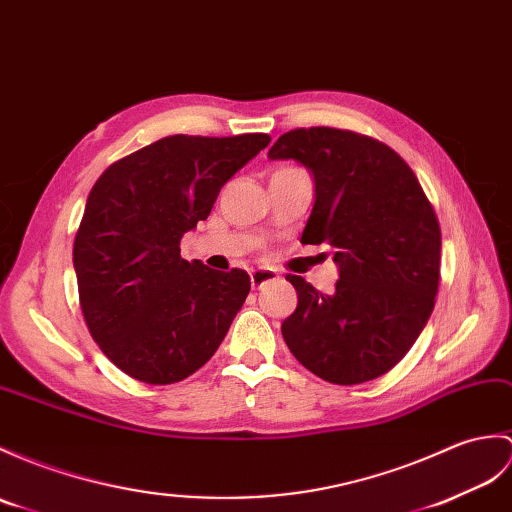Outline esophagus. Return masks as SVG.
<instances>
[{
    "label": "esophagus",
    "instance_id": "esophagus-1",
    "mask_svg": "<svg viewBox=\"0 0 512 512\" xmlns=\"http://www.w3.org/2000/svg\"><path fill=\"white\" fill-rule=\"evenodd\" d=\"M279 279V275L275 270H270V268H257V270H253L251 272V285L253 288H264L266 283H272V281H277Z\"/></svg>",
    "mask_w": 512,
    "mask_h": 512
}]
</instances>
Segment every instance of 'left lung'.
I'll return each mask as SVG.
<instances>
[{
	"label": "left lung",
	"instance_id": "8db88e82",
	"mask_svg": "<svg viewBox=\"0 0 512 512\" xmlns=\"http://www.w3.org/2000/svg\"><path fill=\"white\" fill-rule=\"evenodd\" d=\"M314 178V207L301 242L334 248L338 281L320 294L288 281L299 305L281 334L307 371L331 384L388 373L419 338L441 277V229L410 165L351 130L296 128L268 150Z\"/></svg>",
	"mask_w": 512,
	"mask_h": 512
}]
</instances>
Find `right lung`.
Masks as SVG:
<instances>
[{
    "label": "right lung",
    "mask_w": 512,
    "mask_h": 512,
    "mask_svg": "<svg viewBox=\"0 0 512 512\" xmlns=\"http://www.w3.org/2000/svg\"><path fill=\"white\" fill-rule=\"evenodd\" d=\"M268 135H170L113 163L87 198L74 242L80 307L106 358L146 384L196 373L227 336L251 290L244 270L181 257L222 185Z\"/></svg>",
    "instance_id": "right-lung-1"
}]
</instances>
